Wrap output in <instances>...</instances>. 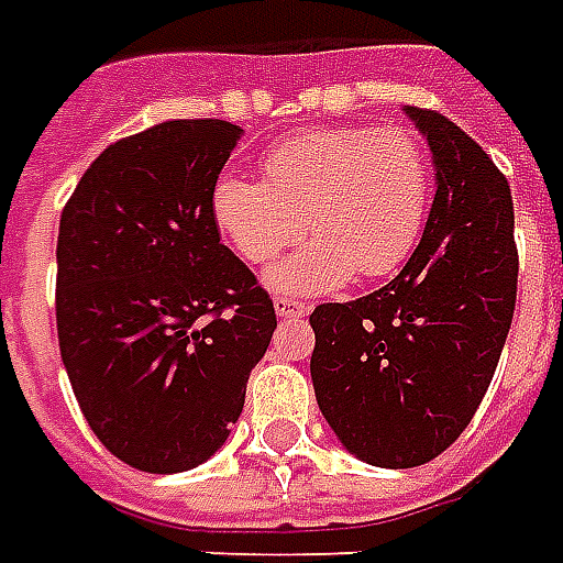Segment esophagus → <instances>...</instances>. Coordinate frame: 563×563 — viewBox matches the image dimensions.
Instances as JSON below:
<instances>
[{
	"instance_id": "1",
	"label": "esophagus",
	"mask_w": 563,
	"mask_h": 563,
	"mask_svg": "<svg viewBox=\"0 0 563 563\" xmlns=\"http://www.w3.org/2000/svg\"><path fill=\"white\" fill-rule=\"evenodd\" d=\"M273 306H276L278 317H306L308 314V302L294 297H276L273 299Z\"/></svg>"
}]
</instances>
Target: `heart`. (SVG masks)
Segmentation results:
<instances>
[{
  "label": "heart",
  "instance_id": "obj_1",
  "mask_svg": "<svg viewBox=\"0 0 563 563\" xmlns=\"http://www.w3.org/2000/svg\"><path fill=\"white\" fill-rule=\"evenodd\" d=\"M430 205V159L407 130L317 126L266 151L264 180L219 177L213 222L252 264L314 240L269 269L276 290H332L395 273L416 249Z\"/></svg>",
  "mask_w": 563,
  "mask_h": 563
}]
</instances>
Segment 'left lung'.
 <instances>
[{
    "mask_svg": "<svg viewBox=\"0 0 563 563\" xmlns=\"http://www.w3.org/2000/svg\"><path fill=\"white\" fill-rule=\"evenodd\" d=\"M407 115L437 166L421 243L386 287L308 317L317 407L350 454L383 468L430 463L466 430L517 306L505 175L445 115L416 106Z\"/></svg>",
    "mask_w": 563,
    "mask_h": 563,
    "instance_id": "obj_1",
    "label": "left lung"
}]
</instances>
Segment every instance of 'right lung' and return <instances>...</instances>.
Here are the masks:
<instances>
[{
    "mask_svg": "<svg viewBox=\"0 0 563 563\" xmlns=\"http://www.w3.org/2000/svg\"><path fill=\"white\" fill-rule=\"evenodd\" d=\"M243 130L163 121L109 145L58 222V350L88 427L151 475L225 445L276 308L219 243L213 186Z\"/></svg>",
    "mask_w": 563,
    "mask_h": 563,
    "instance_id": "right-lung-1",
    "label": "right lung"
}]
</instances>
